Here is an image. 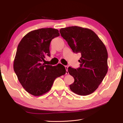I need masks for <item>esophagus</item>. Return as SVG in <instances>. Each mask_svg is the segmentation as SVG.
Here are the masks:
<instances>
[{"mask_svg": "<svg viewBox=\"0 0 123 123\" xmlns=\"http://www.w3.org/2000/svg\"><path fill=\"white\" fill-rule=\"evenodd\" d=\"M65 69L66 70V74H69V72L68 71V66H65Z\"/></svg>", "mask_w": 123, "mask_h": 123, "instance_id": "esophagus-1", "label": "esophagus"}]
</instances>
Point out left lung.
Wrapping results in <instances>:
<instances>
[{
  "label": "left lung",
  "mask_w": 123,
  "mask_h": 123,
  "mask_svg": "<svg viewBox=\"0 0 123 123\" xmlns=\"http://www.w3.org/2000/svg\"><path fill=\"white\" fill-rule=\"evenodd\" d=\"M59 32L73 52L81 55L80 67L75 69L69 67L68 69L74 79L70 89L78 95L91 94L108 71V53L105 44L93 31L87 28L72 26L62 28Z\"/></svg>",
  "instance_id": "8db88e82"
}]
</instances>
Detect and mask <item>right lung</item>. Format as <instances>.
Listing matches in <instances>:
<instances>
[{
	"instance_id": "1",
	"label": "right lung",
	"mask_w": 123,
	"mask_h": 123,
	"mask_svg": "<svg viewBox=\"0 0 123 123\" xmlns=\"http://www.w3.org/2000/svg\"><path fill=\"white\" fill-rule=\"evenodd\" d=\"M58 30L51 28L32 31L22 38L17 47L13 68L18 80L25 90L34 96L49 91L57 77L66 73L65 67L45 65L50 56L51 40L59 36Z\"/></svg>"
}]
</instances>
